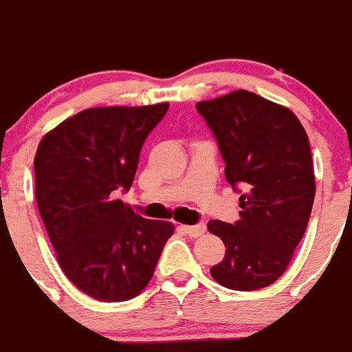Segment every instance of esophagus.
<instances>
[{
    "label": "esophagus",
    "mask_w": 352,
    "mask_h": 352,
    "mask_svg": "<svg viewBox=\"0 0 352 352\" xmlns=\"http://www.w3.org/2000/svg\"><path fill=\"white\" fill-rule=\"evenodd\" d=\"M185 231H186V234L192 236V238H201V236L206 232V226H204V223H197V226H186Z\"/></svg>",
    "instance_id": "1"
}]
</instances>
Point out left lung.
<instances>
[{"mask_svg": "<svg viewBox=\"0 0 352 352\" xmlns=\"http://www.w3.org/2000/svg\"><path fill=\"white\" fill-rule=\"evenodd\" d=\"M226 162V179L241 185L239 220H211L226 245L210 270L220 285L257 291L278 280L312 213L316 176L309 135L291 109L247 89L197 102Z\"/></svg>", "mask_w": 352, "mask_h": 352, "instance_id": "obj_1", "label": "left lung"}]
</instances>
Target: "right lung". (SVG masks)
Returning <instances> with one entry per match:
<instances>
[{
  "label": "right lung",
  "instance_id": "1",
  "mask_svg": "<svg viewBox=\"0 0 352 352\" xmlns=\"http://www.w3.org/2000/svg\"><path fill=\"white\" fill-rule=\"evenodd\" d=\"M169 104L84 109L40 141L35 199L68 280L98 301L132 300L149 284L173 236L116 199L129 190L148 133Z\"/></svg>",
  "mask_w": 352,
  "mask_h": 352
}]
</instances>
